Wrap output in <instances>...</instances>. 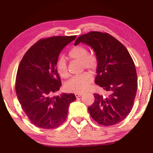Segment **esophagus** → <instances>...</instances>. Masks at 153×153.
Masks as SVG:
<instances>
[{
    "label": "esophagus",
    "mask_w": 153,
    "mask_h": 153,
    "mask_svg": "<svg viewBox=\"0 0 153 153\" xmlns=\"http://www.w3.org/2000/svg\"><path fill=\"white\" fill-rule=\"evenodd\" d=\"M82 95V93H76V94H75L76 98H79V97H80Z\"/></svg>",
    "instance_id": "obj_1"
}]
</instances>
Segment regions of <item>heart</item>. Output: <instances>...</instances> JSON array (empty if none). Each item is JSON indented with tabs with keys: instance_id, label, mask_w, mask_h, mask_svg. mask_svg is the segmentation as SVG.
<instances>
[{
	"instance_id": "heart-1",
	"label": "heart",
	"mask_w": 153,
	"mask_h": 153,
	"mask_svg": "<svg viewBox=\"0 0 153 153\" xmlns=\"http://www.w3.org/2000/svg\"><path fill=\"white\" fill-rule=\"evenodd\" d=\"M69 59L80 61L84 68L91 71L95 70L97 67V59L94 55H89V50L83 46H76L72 48L68 53ZM57 71L62 78L69 76V72L65 60L60 59L57 63ZM92 82L90 73L85 72L80 75L73 76L66 84L67 89L75 93H82L88 89Z\"/></svg>"
}]
</instances>
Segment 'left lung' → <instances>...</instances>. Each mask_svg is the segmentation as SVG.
<instances>
[{"label": "left lung", "instance_id": "8db88e82", "mask_svg": "<svg viewBox=\"0 0 153 153\" xmlns=\"http://www.w3.org/2000/svg\"><path fill=\"white\" fill-rule=\"evenodd\" d=\"M94 50L97 59L96 84L108 92L94 94V102L88 108L92 118L103 126L121 122L130 113L137 90L135 64L128 50L113 36L90 32L76 39Z\"/></svg>", "mask_w": 153, "mask_h": 153}]
</instances>
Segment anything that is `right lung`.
<instances>
[{
  "mask_svg": "<svg viewBox=\"0 0 153 153\" xmlns=\"http://www.w3.org/2000/svg\"><path fill=\"white\" fill-rule=\"evenodd\" d=\"M76 36H53L39 40L19 64L15 89L22 109L32 123L43 129L57 128L66 121L72 93L54 95L61 86L57 71L59 55Z\"/></svg>",
  "mask_w": 153,
  "mask_h": 153,
  "instance_id": "right-lung-1",
  "label": "right lung"
}]
</instances>
